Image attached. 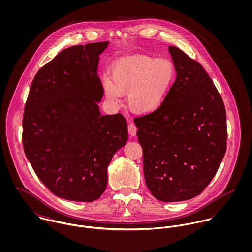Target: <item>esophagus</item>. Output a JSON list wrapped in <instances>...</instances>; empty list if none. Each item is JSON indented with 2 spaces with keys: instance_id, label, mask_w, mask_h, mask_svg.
Masks as SVG:
<instances>
[{
  "instance_id": "esophagus-1",
  "label": "esophagus",
  "mask_w": 252,
  "mask_h": 252,
  "mask_svg": "<svg viewBox=\"0 0 252 252\" xmlns=\"http://www.w3.org/2000/svg\"><path fill=\"white\" fill-rule=\"evenodd\" d=\"M137 127L135 126V124H133V123H130L129 125H128V132H129V134L131 135V136H136V134H137Z\"/></svg>"
}]
</instances>
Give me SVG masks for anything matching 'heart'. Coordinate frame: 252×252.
Returning a JSON list of instances; mask_svg holds the SVG:
<instances>
[{"instance_id":"heart-1","label":"heart","mask_w":252,"mask_h":252,"mask_svg":"<svg viewBox=\"0 0 252 252\" xmlns=\"http://www.w3.org/2000/svg\"><path fill=\"white\" fill-rule=\"evenodd\" d=\"M176 67L165 57L130 55L116 61L110 78L103 79L106 97L119 102L127 93V105L133 112L147 114L166 101L176 80Z\"/></svg>"}]
</instances>
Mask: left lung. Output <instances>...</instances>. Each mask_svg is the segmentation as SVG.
<instances>
[{
  "label": "left lung",
  "instance_id": "left-lung-1",
  "mask_svg": "<svg viewBox=\"0 0 252 252\" xmlns=\"http://www.w3.org/2000/svg\"><path fill=\"white\" fill-rule=\"evenodd\" d=\"M177 78L164 104L134 118L143 148L144 180L162 202L200 195L216 176L227 147L226 109L203 66L170 46Z\"/></svg>",
  "mask_w": 252,
  "mask_h": 252
}]
</instances>
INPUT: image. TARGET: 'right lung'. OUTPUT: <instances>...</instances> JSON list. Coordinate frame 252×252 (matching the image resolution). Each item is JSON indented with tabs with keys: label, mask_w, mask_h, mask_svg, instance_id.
Segmentation results:
<instances>
[{
	"label": "right lung",
	"mask_w": 252,
	"mask_h": 252,
	"mask_svg": "<svg viewBox=\"0 0 252 252\" xmlns=\"http://www.w3.org/2000/svg\"><path fill=\"white\" fill-rule=\"evenodd\" d=\"M108 43L62 50L36 72L25 104V155L48 190L65 200L99 199L111 158L128 140L124 116L101 115L98 105L99 55Z\"/></svg>",
	"instance_id": "obj_1"
}]
</instances>
